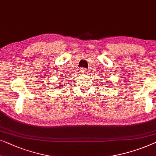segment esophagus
Here are the masks:
<instances>
[{"instance_id": "obj_1", "label": "esophagus", "mask_w": 156, "mask_h": 156, "mask_svg": "<svg viewBox=\"0 0 156 156\" xmlns=\"http://www.w3.org/2000/svg\"><path fill=\"white\" fill-rule=\"evenodd\" d=\"M80 73L82 74H85L86 73H87V69H86L85 68H82L80 70Z\"/></svg>"}]
</instances>
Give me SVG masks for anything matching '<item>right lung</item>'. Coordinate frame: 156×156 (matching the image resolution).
Here are the masks:
<instances>
[{
  "label": "right lung",
  "instance_id": "add662e5",
  "mask_svg": "<svg viewBox=\"0 0 156 156\" xmlns=\"http://www.w3.org/2000/svg\"><path fill=\"white\" fill-rule=\"evenodd\" d=\"M60 86H62V85H60ZM59 88H60V87H59Z\"/></svg>",
  "mask_w": 156,
  "mask_h": 156
}]
</instances>
